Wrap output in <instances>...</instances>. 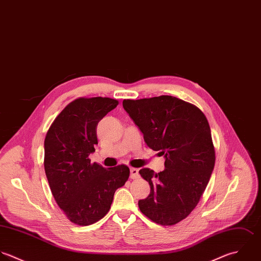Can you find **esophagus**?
I'll return each instance as SVG.
<instances>
[{"mask_svg": "<svg viewBox=\"0 0 261 261\" xmlns=\"http://www.w3.org/2000/svg\"><path fill=\"white\" fill-rule=\"evenodd\" d=\"M132 179H137L139 177V170L137 168H130V176Z\"/></svg>", "mask_w": 261, "mask_h": 261, "instance_id": "34e87169", "label": "esophagus"}]
</instances>
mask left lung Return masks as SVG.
<instances>
[{"instance_id": "obj_1", "label": "left lung", "mask_w": 261, "mask_h": 261, "mask_svg": "<svg viewBox=\"0 0 261 261\" xmlns=\"http://www.w3.org/2000/svg\"><path fill=\"white\" fill-rule=\"evenodd\" d=\"M122 106L147 146L165 157L163 172L139 171L151 187L139 207L154 223L175 225L197 205L215 167L208 121L195 105L168 95L124 99Z\"/></svg>"}]
</instances>
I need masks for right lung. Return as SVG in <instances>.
<instances>
[{
  "label": "right lung",
  "mask_w": 261,
  "mask_h": 261,
  "mask_svg": "<svg viewBox=\"0 0 261 261\" xmlns=\"http://www.w3.org/2000/svg\"><path fill=\"white\" fill-rule=\"evenodd\" d=\"M118 105L108 97H80L55 118L44 140V170L51 193L67 218L79 226L101 220L110 210L114 192L124 185L129 168H104L91 163L97 124Z\"/></svg>",
  "instance_id": "1"
}]
</instances>
